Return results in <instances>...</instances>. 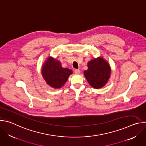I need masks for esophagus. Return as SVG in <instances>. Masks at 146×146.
I'll use <instances>...</instances> for the list:
<instances>
[{
	"mask_svg": "<svg viewBox=\"0 0 146 146\" xmlns=\"http://www.w3.org/2000/svg\"><path fill=\"white\" fill-rule=\"evenodd\" d=\"M74 73L76 74H79L80 73V71L79 69H74Z\"/></svg>",
	"mask_w": 146,
	"mask_h": 146,
	"instance_id": "obj_1",
	"label": "esophagus"
}]
</instances>
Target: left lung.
I'll return each instance as SVG.
<instances>
[{
	"mask_svg": "<svg viewBox=\"0 0 146 146\" xmlns=\"http://www.w3.org/2000/svg\"><path fill=\"white\" fill-rule=\"evenodd\" d=\"M88 68L84 73L89 84L95 88H100L105 86L111 73L107 62L102 58L94 59L88 62Z\"/></svg>",
	"mask_w": 146,
	"mask_h": 146,
	"instance_id": "1",
	"label": "left lung"
}]
</instances>
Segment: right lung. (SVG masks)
Listing matches in <instances>:
<instances>
[{
    "instance_id": "1",
    "label": "right lung",
    "mask_w": 146,
    "mask_h": 146,
    "mask_svg": "<svg viewBox=\"0 0 146 146\" xmlns=\"http://www.w3.org/2000/svg\"><path fill=\"white\" fill-rule=\"evenodd\" d=\"M72 71L61 66L60 62L49 57L43 66L42 74L47 84L51 87L59 88L63 86Z\"/></svg>"
}]
</instances>
